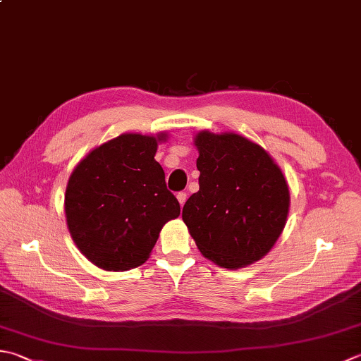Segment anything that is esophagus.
Masks as SVG:
<instances>
[{
	"mask_svg": "<svg viewBox=\"0 0 361 361\" xmlns=\"http://www.w3.org/2000/svg\"><path fill=\"white\" fill-rule=\"evenodd\" d=\"M176 199H178V202H180V204L183 207V204L186 203V199H188V194L186 192H178L176 194Z\"/></svg>",
	"mask_w": 361,
	"mask_h": 361,
	"instance_id": "34e87169",
	"label": "esophagus"
}]
</instances>
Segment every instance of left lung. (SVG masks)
Masks as SVG:
<instances>
[{
    "mask_svg": "<svg viewBox=\"0 0 361 361\" xmlns=\"http://www.w3.org/2000/svg\"><path fill=\"white\" fill-rule=\"evenodd\" d=\"M195 145L200 189L183 207V221L213 263L227 269L252 264L285 228V176L266 150L239 134L202 131Z\"/></svg>",
    "mask_w": 361,
    "mask_h": 361,
    "instance_id": "8db88e82",
    "label": "left lung"
}]
</instances>
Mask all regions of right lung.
<instances>
[{
    "instance_id": "1",
    "label": "right lung",
    "mask_w": 361,
    "mask_h": 361,
    "mask_svg": "<svg viewBox=\"0 0 361 361\" xmlns=\"http://www.w3.org/2000/svg\"><path fill=\"white\" fill-rule=\"evenodd\" d=\"M158 139L122 134L92 150L66 190V217L81 253L104 271H128L150 257L162 225L180 216L154 159Z\"/></svg>"
}]
</instances>
